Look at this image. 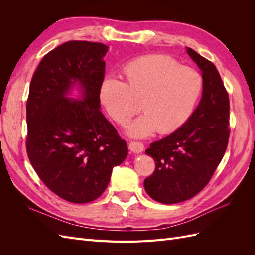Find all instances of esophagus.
<instances>
[{
  "label": "esophagus",
  "mask_w": 255,
  "mask_h": 255,
  "mask_svg": "<svg viewBox=\"0 0 255 255\" xmlns=\"http://www.w3.org/2000/svg\"><path fill=\"white\" fill-rule=\"evenodd\" d=\"M128 149L133 153H141L144 150V144L139 141H130L128 143Z\"/></svg>",
  "instance_id": "obj_1"
}]
</instances>
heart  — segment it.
Wrapping results in <instances>:
<instances>
[{
    "mask_svg": "<svg viewBox=\"0 0 255 255\" xmlns=\"http://www.w3.org/2000/svg\"><path fill=\"white\" fill-rule=\"evenodd\" d=\"M126 82L106 76L99 98L106 112L120 126L141 109L144 113L128 128L129 136L144 138L156 130L170 134L194 114L203 90V79L196 69L182 66L163 54L135 58L123 67Z\"/></svg>",
    "mask_w": 255,
    "mask_h": 255,
    "instance_id": "1",
    "label": "heart"
}]
</instances>
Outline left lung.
I'll return each mask as SVG.
<instances>
[{"label":"left lung","mask_w":255,"mask_h":255,"mask_svg":"<svg viewBox=\"0 0 255 255\" xmlns=\"http://www.w3.org/2000/svg\"><path fill=\"white\" fill-rule=\"evenodd\" d=\"M187 54L202 72L201 101L182 128L145 150L155 161V171L144 180V189L164 204L199 194L212 179L229 142L230 102L220 74L196 51L187 48Z\"/></svg>","instance_id":"8db88e82"}]
</instances>
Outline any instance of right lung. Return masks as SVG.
<instances>
[{
    "mask_svg": "<svg viewBox=\"0 0 255 255\" xmlns=\"http://www.w3.org/2000/svg\"><path fill=\"white\" fill-rule=\"evenodd\" d=\"M107 45L68 41L41 59L26 102V151L51 191L66 201L88 203L101 196L112 170L128 155L127 142L100 111ZM79 84L82 100L68 98Z\"/></svg>",
    "mask_w": 255,
    "mask_h": 255,
    "instance_id": "right-lung-1",
    "label": "right lung"
}]
</instances>
